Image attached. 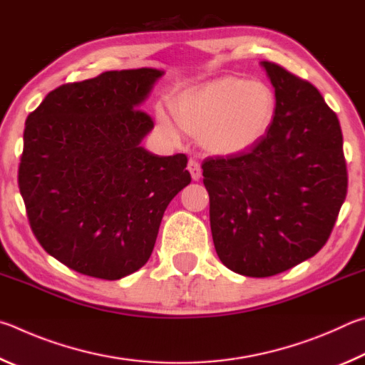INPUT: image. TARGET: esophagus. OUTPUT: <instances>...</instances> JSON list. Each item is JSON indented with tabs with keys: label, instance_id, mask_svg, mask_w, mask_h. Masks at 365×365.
<instances>
[{
	"label": "esophagus",
	"instance_id": "1",
	"mask_svg": "<svg viewBox=\"0 0 365 365\" xmlns=\"http://www.w3.org/2000/svg\"><path fill=\"white\" fill-rule=\"evenodd\" d=\"M187 170L190 173V176H192L194 181H199L200 176H202V168H200V163L197 162V160L190 158L189 163H187Z\"/></svg>",
	"mask_w": 365,
	"mask_h": 365
}]
</instances>
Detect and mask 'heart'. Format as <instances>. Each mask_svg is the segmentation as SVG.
<instances>
[{"instance_id":"b5f03b06","label":"heart","mask_w":365,"mask_h":365,"mask_svg":"<svg viewBox=\"0 0 365 365\" xmlns=\"http://www.w3.org/2000/svg\"><path fill=\"white\" fill-rule=\"evenodd\" d=\"M173 112L181 130L199 138L210 152L231 155L264 136L276 112V96L263 81L222 76L178 98ZM158 123L166 136L179 138L176 123L163 110Z\"/></svg>"}]
</instances>
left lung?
Returning a JSON list of instances; mask_svg holds the SVG:
<instances>
[{
    "instance_id": "left-lung-1",
    "label": "left lung",
    "mask_w": 365,
    "mask_h": 365,
    "mask_svg": "<svg viewBox=\"0 0 365 365\" xmlns=\"http://www.w3.org/2000/svg\"><path fill=\"white\" fill-rule=\"evenodd\" d=\"M276 91L263 138L235 155L207 158L203 184L222 264L269 277L329 240L348 192L343 134L322 94L274 62H261Z\"/></svg>"
}]
</instances>
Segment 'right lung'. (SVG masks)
Instances as JSON below:
<instances>
[{
    "label": "right lung",
    "instance_id": "1",
    "mask_svg": "<svg viewBox=\"0 0 365 365\" xmlns=\"http://www.w3.org/2000/svg\"><path fill=\"white\" fill-rule=\"evenodd\" d=\"M163 72L112 70L66 83L24 130L19 190L36 240L85 276L117 280L150 258L168 203L190 182L187 157H158L139 104Z\"/></svg>",
    "mask_w": 365,
    "mask_h": 365
}]
</instances>
